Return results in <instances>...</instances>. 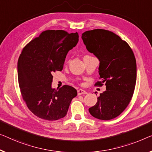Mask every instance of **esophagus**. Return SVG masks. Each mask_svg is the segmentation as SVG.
<instances>
[{"label":"esophagus","mask_w":152,"mask_h":152,"mask_svg":"<svg viewBox=\"0 0 152 152\" xmlns=\"http://www.w3.org/2000/svg\"><path fill=\"white\" fill-rule=\"evenodd\" d=\"M87 91H85V90H83V89H78V95H82V94H87Z\"/></svg>","instance_id":"34e87169"}]
</instances>
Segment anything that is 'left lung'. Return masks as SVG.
Masks as SVG:
<instances>
[{
    "label": "left lung",
    "instance_id": "1",
    "mask_svg": "<svg viewBox=\"0 0 152 152\" xmlns=\"http://www.w3.org/2000/svg\"><path fill=\"white\" fill-rule=\"evenodd\" d=\"M86 48L99 61L98 72L106 91L89 108L93 117L101 120L114 119L126 109L132 99L137 80V63L132 49L125 41L104 29L82 34Z\"/></svg>",
    "mask_w": 152,
    "mask_h": 152
}]
</instances>
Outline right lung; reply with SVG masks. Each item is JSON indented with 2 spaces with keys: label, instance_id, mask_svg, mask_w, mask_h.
<instances>
[{
  "label": "right lung",
  "instance_id": "obj_1",
  "mask_svg": "<svg viewBox=\"0 0 152 152\" xmlns=\"http://www.w3.org/2000/svg\"><path fill=\"white\" fill-rule=\"evenodd\" d=\"M78 33L48 30L24 48L18 61V76L28 109L41 119L54 121L67 115L77 91L69 85L52 87L53 72L61 71L68 52L78 42Z\"/></svg>",
  "mask_w": 152,
  "mask_h": 152
}]
</instances>
